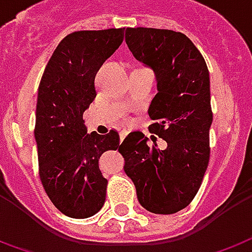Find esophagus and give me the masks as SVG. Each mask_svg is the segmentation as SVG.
<instances>
[{"label":"esophagus","mask_w":252,"mask_h":252,"mask_svg":"<svg viewBox=\"0 0 252 252\" xmlns=\"http://www.w3.org/2000/svg\"><path fill=\"white\" fill-rule=\"evenodd\" d=\"M126 135H128V132H126V131H121L120 132V140H124V138H126Z\"/></svg>","instance_id":"1"}]
</instances>
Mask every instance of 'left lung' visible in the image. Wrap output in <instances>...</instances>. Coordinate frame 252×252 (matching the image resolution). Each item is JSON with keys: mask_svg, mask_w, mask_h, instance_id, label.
<instances>
[{"mask_svg": "<svg viewBox=\"0 0 252 252\" xmlns=\"http://www.w3.org/2000/svg\"><path fill=\"white\" fill-rule=\"evenodd\" d=\"M126 42L135 59L156 72L158 93L149 108L154 120L149 131L162 138L168 147L149 146L143 133L135 131L119 151L140 205L156 214H173L192 202L210 159L209 69L198 47L181 32L126 28Z\"/></svg>", "mask_w": 252, "mask_h": 252, "instance_id": "1", "label": "left lung"}]
</instances>
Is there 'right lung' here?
<instances>
[{
  "label": "right lung",
  "instance_id": "obj_1",
  "mask_svg": "<svg viewBox=\"0 0 252 252\" xmlns=\"http://www.w3.org/2000/svg\"><path fill=\"white\" fill-rule=\"evenodd\" d=\"M126 28L75 31L59 43L38 90L34 135L42 186L52 203L72 218L102 209L108 180L99 158L120 150V135L87 133L83 113L95 99L96 72L124 39Z\"/></svg>",
  "mask_w": 252,
  "mask_h": 252
}]
</instances>
